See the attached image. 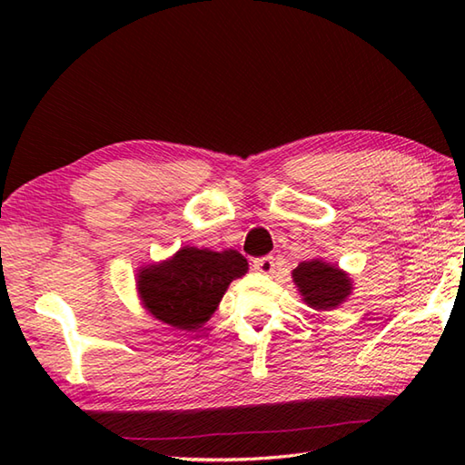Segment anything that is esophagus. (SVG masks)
<instances>
[{
	"label": "esophagus",
	"mask_w": 465,
	"mask_h": 465,
	"mask_svg": "<svg viewBox=\"0 0 465 465\" xmlns=\"http://www.w3.org/2000/svg\"><path fill=\"white\" fill-rule=\"evenodd\" d=\"M273 268H275V263H273V258L272 255H265V258H258V260H253V270L255 272H260V273H272L273 272Z\"/></svg>",
	"instance_id": "obj_1"
}]
</instances>
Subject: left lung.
<instances>
[{"mask_svg":"<svg viewBox=\"0 0 465 465\" xmlns=\"http://www.w3.org/2000/svg\"><path fill=\"white\" fill-rule=\"evenodd\" d=\"M292 278L302 295V302L315 312H331L340 308L353 292L350 273L340 270L338 263H330L322 258L302 262L292 272Z\"/></svg>","mask_w":465,"mask_h":465,"instance_id":"1","label":"left lung"}]
</instances>
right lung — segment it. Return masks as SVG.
Segmentation results:
<instances>
[{
	"label": "right lung",
	"mask_w": 465,
	"mask_h": 465,
	"mask_svg": "<svg viewBox=\"0 0 465 465\" xmlns=\"http://www.w3.org/2000/svg\"><path fill=\"white\" fill-rule=\"evenodd\" d=\"M248 270V260L235 250L183 245L172 258L137 270L135 290L143 310L155 320L195 331L215 313L230 283Z\"/></svg>",
	"instance_id": "obj_1"
}]
</instances>
